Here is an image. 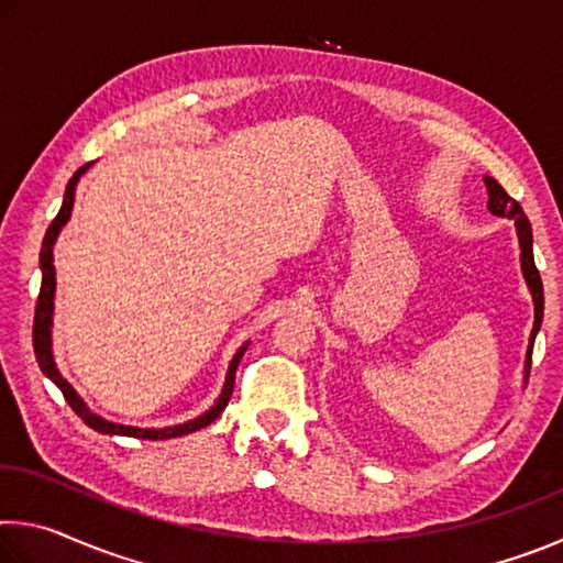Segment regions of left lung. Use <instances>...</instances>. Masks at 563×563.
I'll list each match as a JSON object with an SVG mask.
<instances>
[{"label": "left lung", "mask_w": 563, "mask_h": 563, "mask_svg": "<svg viewBox=\"0 0 563 563\" xmlns=\"http://www.w3.org/2000/svg\"><path fill=\"white\" fill-rule=\"evenodd\" d=\"M487 184V194H489V211L494 216H507L517 221V233H519V245H521V271L523 278L529 283V290L533 295V308H537V320H533V330H531V342L537 338L541 318H544V285H541V275L537 271V263H533V251H531V225L523 216L521 206L514 201V198L504 190L494 178H484ZM527 365H531V350H529V360Z\"/></svg>", "instance_id": "obj_1"}]
</instances>
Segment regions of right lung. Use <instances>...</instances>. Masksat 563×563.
Here are the masks:
<instances>
[{
  "label": "right lung",
  "instance_id": "obj_1",
  "mask_svg": "<svg viewBox=\"0 0 563 563\" xmlns=\"http://www.w3.org/2000/svg\"><path fill=\"white\" fill-rule=\"evenodd\" d=\"M91 164L81 166L76 174L71 176L69 184H66V194H64V203L59 208V213L52 221V225L46 228V235H44V243H42V253H40V263H42V288H40V300H36V310H34V355L36 362H40L42 373L52 379V383L62 389V395L69 407L74 409L76 415H79L84 422H87L91 430H97L101 434H121V437H136V440H170V437H180V434H190L196 430H201V427H208L218 419V415L223 412L228 399L233 395V385H235V369H238V362H241L243 352L247 345H243L241 350L235 352V357L231 362V369H228V377H225V387L221 397H218V402L208 409L206 415H201L198 419H190L186 424H176V427H166V430H141V427H126V424H117V422H109V419H101L99 415H93L91 409L81 402V397L74 393V387L66 383V379L59 375V369L54 365V357H52V312H54V288H56V278H54V255H52V245L56 241V235H59L62 225L69 221L71 216V206H74V190L76 184H79V176L87 170Z\"/></svg>",
  "mask_w": 563,
  "mask_h": 563
}]
</instances>
